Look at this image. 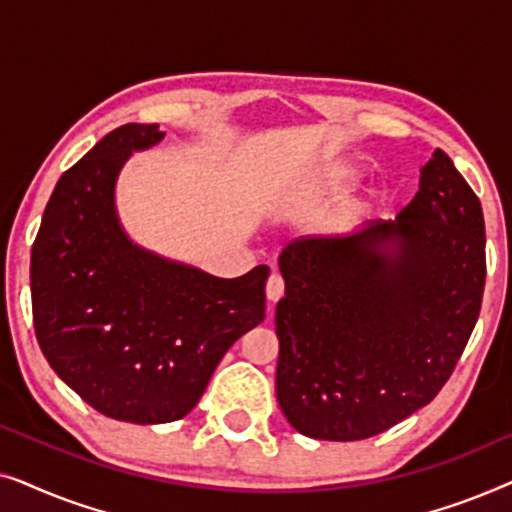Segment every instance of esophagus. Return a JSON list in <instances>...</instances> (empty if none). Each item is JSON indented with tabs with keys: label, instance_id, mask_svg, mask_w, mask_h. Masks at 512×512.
<instances>
[{
	"label": "esophagus",
	"instance_id": "1",
	"mask_svg": "<svg viewBox=\"0 0 512 512\" xmlns=\"http://www.w3.org/2000/svg\"><path fill=\"white\" fill-rule=\"evenodd\" d=\"M265 296H268L270 303H277L279 298L284 296V282L279 275H270L268 284H265Z\"/></svg>",
	"mask_w": 512,
	"mask_h": 512
}]
</instances>
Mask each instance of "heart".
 <instances>
[{
    "mask_svg": "<svg viewBox=\"0 0 512 512\" xmlns=\"http://www.w3.org/2000/svg\"><path fill=\"white\" fill-rule=\"evenodd\" d=\"M363 179V170L356 163H335L328 167V170L321 174V177L314 181V186L310 188V200L312 202H326V200H335L340 198L342 193H347L349 188H354L359 181ZM377 195H368L366 200L361 202V212H368L370 207H375Z\"/></svg>",
    "mask_w": 512,
    "mask_h": 512,
    "instance_id": "obj_1",
    "label": "heart"
}]
</instances>
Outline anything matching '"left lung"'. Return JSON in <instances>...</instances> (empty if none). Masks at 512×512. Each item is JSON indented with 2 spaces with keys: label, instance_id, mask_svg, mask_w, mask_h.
<instances>
[{
  "label": "left lung",
  "instance_id": "8db88e82",
  "mask_svg": "<svg viewBox=\"0 0 512 512\" xmlns=\"http://www.w3.org/2000/svg\"><path fill=\"white\" fill-rule=\"evenodd\" d=\"M277 401L298 433L363 440L424 408L452 375L485 291V219L447 153L387 223L279 254Z\"/></svg>",
  "mask_w": 512,
  "mask_h": 512
}]
</instances>
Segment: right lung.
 Here are the masks:
<instances>
[{"instance_id":"obj_1","label":"right lung","mask_w":512,"mask_h":512,"mask_svg":"<svg viewBox=\"0 0 512 512\" xmlns=\"http://www.w3.org/2000/svg\"><path fill=\"white\" fill-rule=\"evenodd\" d=\"M165 139L128 123L62 174L32 247L34 331L55 375L118 422L186 417L237 338L265 319L270 268L221 279L142 247L116 184L132 153Z\"/></svg>"}]
</instances>
